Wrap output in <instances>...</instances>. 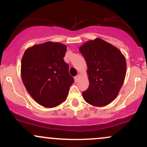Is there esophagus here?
Listing matches in <instances>:
<instances>
[{"mask_svg": "<svg viewBox=\"0 0 147 147\" xmlns=\"http://www.w3.org/2000/svg\"><path fill=\"white\" fill-rule=\"evenodd\" d=\"M79 78H80V75H77V76H76V77H75V82H78Z\"/></svg>", "mask_w": 147, "mask_h": 147, "instance_id": "obj_1", "label": "esophagus"}]
</instances>
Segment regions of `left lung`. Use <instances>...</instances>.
<instances>
[{
    "label": "left lung",
    "instance_id": "left-lung-1",
    "mask_svg": "<svg viewBox=\"0 0 147 147\" xmlns=\"http://www.w3.org/2000/svg\"><path fill=\"white\" fill-rule=\"evenodd\" d=\"M86 62L89 87L82 92L84 100L104 106L116 98L126 72V62L119 49L102 38L86 42L79 48Z\"/></svg>",
    "mask_w": 147,
    "mask_h": 147
}]
</instances>
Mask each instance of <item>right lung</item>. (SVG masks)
Instances as JSON below:
<instances>
[{
  "label": "right lung",
  "instance_id": "right-lung-1",
  "mask_svg": "<svg viewBox=\"0 0 147 147\" xmlns=\"http://www.w3.org/2000/svg\"><path fill=\"white\" fill-rule=\"evenodd\" d=\"M66 50L65 45L48 41L28 48L22 57L23 83L30 96L44 107L63 103L74 82L63 60Z\"/></svg>",
  "mask_w": 147,
  "mask_h": 147
}]
</instances>
